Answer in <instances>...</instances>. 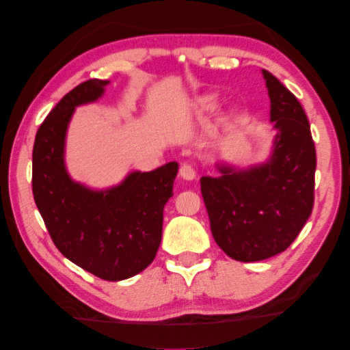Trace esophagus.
I'll use <instances>...</instances> for the list:
<instances>
[{
	"mask_svg": "<svg viewBox=\"0 0 350 350\" xmlns=\"http://www.w3.org/2000/svg\"><path fill=\"white\" fill-rule=\"evenodd\" d=\"M180 176L183 180H187V181H192L197 178V172L192 167L191 164H183L180 167Z\"/></svg>",
	"mask_w": 350,
	"mask_h": 350,
	"instance_id": "obj_1",
	"label": "esophagus"
}]
</instances>
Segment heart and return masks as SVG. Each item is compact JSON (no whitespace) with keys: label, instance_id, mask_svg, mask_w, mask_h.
<instances>
[{"label":"heart","instance_id":"heart-1","mask_svg":"<svg viewBox=\"0 0 350 350\" xmlns=\"http://www.w3.org/2000/svg\"><path fill=\"white\" fill-rule=\"evenodd\" d=\"M219 106V98L217 94H212V92H207V94H200L191 101L187 103L186 107V118L187 120H201L209 116L211 113L215 112ZM235 124V116L234 112H223L218 116L217 120V129L215 133L218 137H224L226 133L232 131V127Z\"/></svg>","mask_w":350,"mask_h":350}]
</instances>
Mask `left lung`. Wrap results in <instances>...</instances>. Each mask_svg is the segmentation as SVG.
<instances>
[{
  "label": "left lung",
  "mask_w": 350,
  "mask_h": 350,
  "mask_svg": "<svg viewBox=\"0 0 350 350\" xmlns=\"http://www.w3.org/2000/svg\"><path fill=\"white\" fill-rule=\"evenodd\" d=\"M275 137L266 161L246 167L218 161L201 176L213 240L230 258L261 261L291 246L314 207L317 153L301 104L262 69Z\"/></svg>",
  "instance_id": "1"
}]
</instances>
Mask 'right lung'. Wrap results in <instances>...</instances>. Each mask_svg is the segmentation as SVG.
Wrapping results in <instances>:
<instances>
[{"label": "right lung", "instance_id": "add662e5", "mask_svg": "<svg viewBox=\"0 0 350 350\" xmlns=\"http://www.w3.org/2000/svg\"><path fill=\"white\" fill-rule=\"evenodd\" d=\"M109 83H81L46 116L35 137L32 191L59 252L98 278L121 281L143 272L155 258L178 163L129 172L120 185L107 189L72 178L66 165L69 122L78 106L100 100Z\"/></svg>", "mask_w": 350, "mask_h": 350}]
</instances>
